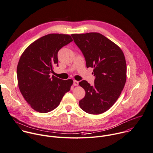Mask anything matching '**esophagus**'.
<instances>
[{
    "instance_id": "obj_1",
    "label": "esophagus",
    "mask_w": 153,
    "mask_h": 153,
    "mask_svg": "<svg viewBox=\"0 0 153 153\" xmlns=\"http://www.w3.org/2000/svg\"><path fill=\"white\" fill-rule=\"evenodd\" d=\"M73 84L74 86H77L79 85V82L77 80H73Z\"/></svg>"
}]
</instances>
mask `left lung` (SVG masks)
<instances>
[{"label":"left lung","instance_id":"obj_1","mask_svg":"<svg viewBox=\"0 0 153 153\" xmlns=\"http://www.w3.org/2000/svg\"><path fill=\"white\" fill-rule=\"evenodd\" d=\"M71 36L85 58L86 67L94 68L95 77L94 86L86 80L79 82L86 92L79 106L89 114H102L114 105L124 87L127 67L124 53L117 44L99 33Z\"/></svg>","mask_w":153,"mask_h":153}]
</instances>
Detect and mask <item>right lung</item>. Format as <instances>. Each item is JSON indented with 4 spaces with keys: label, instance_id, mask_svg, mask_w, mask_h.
I'll return each mask as SVG.
<instances>
[{
    "label": "right lung",
    "instance_id": "1",
    "mask_svg": "<svg viewBox=\"0 0 153 153\" xmlns=\"http://www.w3.org/2000/svg\"><path fill=\"white\" fill-rule=\"evenodd\" d=\"M73 39L70 35L52 33L32 43L22 55L17 68L18 85L24 98L35 111L47 113L56 108L70 90L71 79L50 74L58 67V53Z\"/></svg>",
    "mask_w": 153,
    "mask_h": 153
}]
</instances>
